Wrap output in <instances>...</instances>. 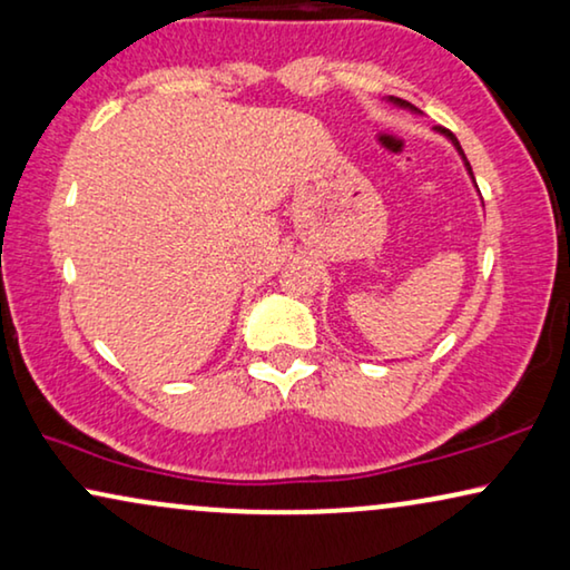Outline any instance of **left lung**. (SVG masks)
<instances>
[{"mask_svg": "<svg viewBox=\"0 0 570 570\" xmlns=\"http://www.w3.org/2000/svg\"><path fill=\"white\" fill-rule=\"evenodd\" d=\"M384 100H387V102H392V106H395V108H400V110H407V114H415V116H421V110H419V108H415V106H411V102H407V100L392 98V95H390V98H384ZM434 131H436V134H442V136H444V139H446L449 144H452V147L456 149V155H460V159H462V165H464V170H468V175H470L472 186H475V175H472V167H470V163H468V157H464V151H462V147H460V141H456V136H454L452 131H449V128H442V126H436V128H434ZM475 188H478V186H475Z\"/></svg>", "mask_w": 570, "mask_h": 570, "instance_id": "1", "label": "left lung"}]
</instances>
